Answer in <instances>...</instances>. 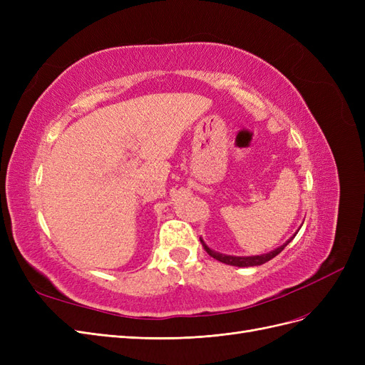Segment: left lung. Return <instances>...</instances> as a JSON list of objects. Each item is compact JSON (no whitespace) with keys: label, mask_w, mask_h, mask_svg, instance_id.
<instances>
[{"label":"left lung","mask_w":365,"mask_h":365,"mask_svg":"<svg viewBox=\"0 0 365 365\" xmlns=\"http://www.w3.org/2000/svg\"><path fill=\"white\" fill-rule=\"evenodd\" d=\"M298 230H300V228H298ZM298 230L295 231V235H294L291 239H288V240L284 242L283 245H280L279 248H275V250H272V251H269V252H267V254H260V256H228V254H222V252L213 251L212 248L207 247V244H205V242H204L201 237H200V239H201V244H202L204 250H205L213 259H216V260H219V262H222V263H227V264H231V267L248 268V267H259V264H263V263L269 262L271 259H274V257L277 256V254H280V252L284 250V247L288 245L289 242L297 236Z\"/></svg>","instance_id":"8db88e82"}]
</instances>
